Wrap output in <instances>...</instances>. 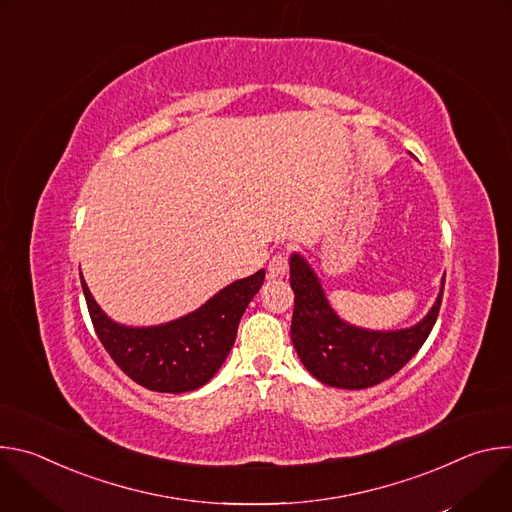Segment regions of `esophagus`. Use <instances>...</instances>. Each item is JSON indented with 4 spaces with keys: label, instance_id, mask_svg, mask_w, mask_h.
Listing matches in <instances>:
<instances>
[{
    "label": "esophagus",
    "instance_id": "esophagus-1",
    "mask_svg": "<svg viewBox=\"0 0 512 512\" xmlns=\"http://www.w3.org/2000/svg\"><path fill=\"white\" fill-rule=\"evenodd\" d=\"M287 271V255L285 253H275L269 263H267V273L269 277H281Z\"/></svg>",
    "mask_w": 512,
    "mask_h": 512
}]
</instances>
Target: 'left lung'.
I'll use <instances>...</instances> for the list:
<instances>
[{
    "instance_id": "obj_1",
    "label": "left lung",
    "mask_w": 512,
    "mask_h": 512,
    "mask_svg": "<svg viewBox=\"0 0 512 512\" xmlns=\"http://www.w3.org/2000/svg\"><path fill=\"white\" fill-rule=\"evenodd\" d=\"M444 279L431 310L415 326L369 330L342 320L330 306L310 263L300 253H291L289 283L296 296L291 342L310 375L328 387L367 389L379 385L401 371L427 340L440 314Z\"/></svg>"
}]
</instances>
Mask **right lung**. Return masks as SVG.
Returning a JSON list of instances; mask_svg holds the SVG:
<instances>
[{"label":"right lung","mask_w":512,"mask_h":512,"mask_svg":"<svg viewBox=\"0 0 512 512\" xmlns=\"http://www.w3.org/2000/svg\"><path fill=\"white\" fill-rule=\"evenodd\" d=\"M265 271L223 287L198 310L158 326H125L95 302L81 285L95 332L117 367L137 385L158 393H188L206 385L223 367L245 308L263 285Z\"/></svg>","instance_id":"add662e5"}]
</instances>
